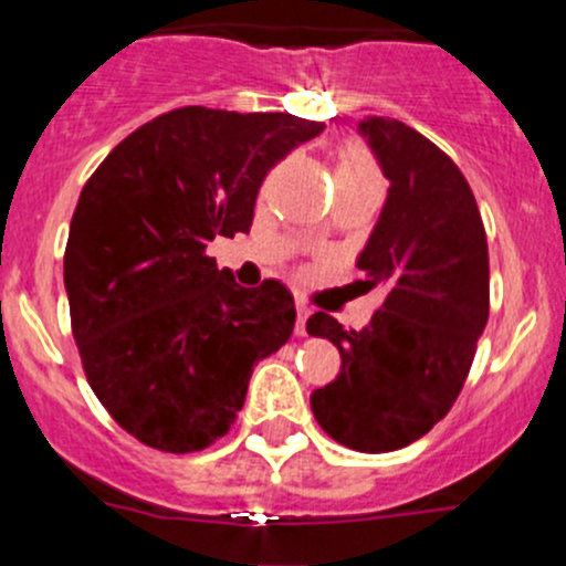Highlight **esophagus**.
<instances>
[{
  "label": "esophagus",
  "mask_w": 566,
  "mask_h": 566,
  "mask_svg": "<svg viewBox=\"0 0 566 566\" xmlns=\"http://www.w3.org/2000/svg\"><path fill=\"white\" fill-rule=\"evenodd\" d=\"M295 312H298V319H295V334L304 336L306 334V319H310L312 310L304 304V301H298V304H295Z\"/></svg>",
  "instance_id": "esophagus-1"
}]
</instances>
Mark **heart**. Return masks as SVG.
Returning <instances> with one entry per match:
<instances>
[{
    "instance_id": "1",
    "label": "heart",
    "mask_w": 566,
    "mask_h": 566,
    "mask_svg": "<svg viewBox=\"0 0 566 566\" xmlns=\"http://www.w3.org/2000/svg\"><path fill=\"white\" fill-rule=\"evenodd\" d=\"M342 172H353V175H369V177H378V169H375L373 158L367 156V153L361 150H347L345 156H342L339 167Z\"/></svg>"
}]
</instances>
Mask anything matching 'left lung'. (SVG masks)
Segmentation results:
<instances>
[{"mask_svg": "<svg viewBox=\"0 0 566 566\" xmlns=\"http://www.w3.org/2000/svg\"><path fill=\"white\" fill-rule=\"evenodd\" d=\"M386 205L356 265L386 298L361 331L317 312L312 336L339 347V375L312 391L317 424L356 452H394L449 413L490 312L488 238L471 186L427 136L364 117Z\"/></svg>", "mask_w": 566, "mask_h": 566, "instance_id": "8db88e82", "label": "left lung"}]
</instances>
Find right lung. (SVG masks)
Segmentation results:
<instances>
[{
    "instance_id": "obj_1",
    "label": "right lung",
    "mask_w": 566,
    "mask_h": 566,
    "mask_svg": "<svg viewBox=\"0 0 566 566\" xmlns=\"http://www.w3.org/2000/svg\"><path fill=\"white\" fill-rule=\"evenodd\" d=\"M323 123L186 106L136 128L82 188L65 249L73 339L123 430L188 454L227 436L251 367L295 325L276 279L241 287L208 243L249 232L268 169Z\"/></svg>"
}]
</instances>
